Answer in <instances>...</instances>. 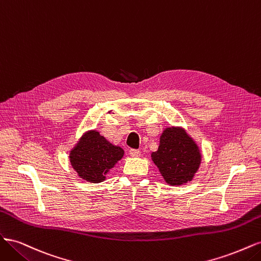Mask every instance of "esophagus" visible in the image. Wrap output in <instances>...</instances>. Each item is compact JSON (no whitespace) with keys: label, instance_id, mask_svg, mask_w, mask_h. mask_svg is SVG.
<instances>
[{"label":"esophagus","instance_id":"1","mask_svg":"<svg viewBox=\"0 0 261 261\" xmlns=\"http://www.w3.org/2000/svg\"><path fill=\"white\" fill-rule=\"evenodd\" d=\"M129 154H130V156L136 158V156L140 155V151H139V150H137V149H130L129 150Z\"/></svg>","mask_w":261,"mask_h":261}]
</instances>
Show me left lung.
Segmentation results:
<instances>
[{"mask_svg": "<svg viewBox=\"0 0 261 261\" xmlns=\"http://www.w3.org/2000/svg\"><path fill=\"white\" fill-rule=\"evenodd\" d=\"M165 183L172 186L191 181L201 163V152L196 141L178 126L164 128L156 151L151 153Z\"/></svg>", "mask_w": 261, "mask_h": 261, "instance_id": "obj_1", "label": "left lung"}]
</instances>
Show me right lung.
I'll list each match as a JSON object with an SVG mask.
<instances>
[{"mask_svg":"<svg viewBox=\"0 0 261 261\" xmlns=\"http://www.w3.org/2000/svg\"><path fill=\"white\" fill-rule=\"evenodd\" d=\"M124 155V150L114 146L96 129L85 132L69 151V162L77 175L89 183L106 180L108 173Z\"/></svg>","mask_w":261,"mask_h":261,"instance_id":"add662e5","label":"right lung"}]
</instances>
